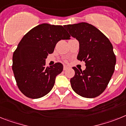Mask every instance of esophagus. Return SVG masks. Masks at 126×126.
Wrapping results in <instances>:
<instances>
[{
	"label": "esophagus",
	"mask_w": 126,
	"mask_h": 126,
	"mask_svg": "<svg viewBox=\"0 0 126 126\" xmlns=\"http://www.w3.org/2000/svg\"><path fill=\"white\" fill-rule=\"evenodd\" d=\"M67 69H68V66L64 65V66H63V70H67Z\"/></svg>",
	"instance_id": "obj_1"
}]
</instances>
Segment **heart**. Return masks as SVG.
I'll use <instances>...</instances> for the list:
<instances>
[{"label":"heart","mask_w":126,"mask_h":126,"mask_svg":"<svg viewBox=\"0 0 126 126\" xmlns=\"http://www.w3.org/2000/svg\"><path fill=\"white\" fill-rule=\"evenodd\" d=\"M64 62H66V60H64Z\"/></svg>","instance_id":"heart-1"}]
</instances>
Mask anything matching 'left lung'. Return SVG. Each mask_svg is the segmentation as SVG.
Masks as SVG:
<instances>
[{
	"mask_svg": "<svg viewBox=\"0 0 126 126\" xmlns=\"http://www.w3.org/2000/svg\"><path fill=\"white\" fill-rule=\"evenodd\" d=\"M69 33L79 42L77 59L84 62L85 70L76 67L70 79L73 90L80 96L95 98L107 88L115 70L116 57L109 39L93 25L87 23L65 25Z\"/></svg>",
	"mask_w": 126,
	"mask_h": 126,
	"instance_id": "8db88e82",
	"label": "left lung"
}]
</instances>
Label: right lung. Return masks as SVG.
Wrapping results in <instances>:
<instances>
[{"instance_id":"1","label":"right lung","mask_w":126,"mask_h":126,"mask_svg":"<svg viewBox=\"0 0 126 126\" xmlns=\"http://www.w3.org/2000/svg\"><path fill=\"white\" fill-rule=\"evenodd\" d=\"M64 26L43 23L24 35L13 53V68L17 86L28 98H42L51 91L56 77L63 71L61 63L46 66L48 54H52L61 40L70 35Z\"/></svg>"}]
</instances>
